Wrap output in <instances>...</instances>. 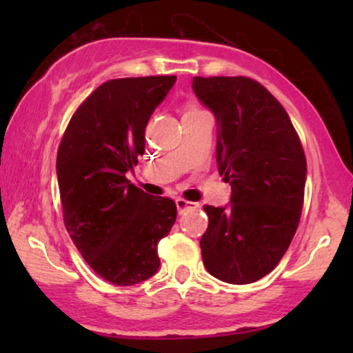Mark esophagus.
I'll return each mask as SVG.
<instances>
[{"label": "esophagus", "mask_w": 353, "mask_h": 353, "mask_svg": "<svg viewBox=\"0 0 353 353\" xmlns=\"http://www.w3.org/2000/svg\"><path fill=\"white\" fill-rule=\"evenodd\" d=\"M175 204H176V209H178V212H180V214H181V212H185L186 209H191V207L197 205L196 202H190V201L183 199V197H176Z\"/></svg>", "instance_id": "esophagus-1"}]
</instances>
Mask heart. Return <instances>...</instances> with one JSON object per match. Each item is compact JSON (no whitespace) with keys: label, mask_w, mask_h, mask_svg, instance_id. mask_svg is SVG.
Returning <instances> with one entry per match:
<instances>
[{"label":"heart","mask_w":353,"mask_h":353,"mask_svg":"<svg viewBox=\"0 0 353 353\" xmlns=\"http://www.w3.org/2000/svg\"><path fill=\"white\" fill-rule=\"evenodd\" d=\"M196 110H201V109H197V108H194V105H190V108H188V110L186 112H196ZM185 112V114H186Z\"/></svg>","instance_id":"heart-1"}]
</instances>
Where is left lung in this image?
<instances>
[{"mask_svg":"<svg viewBox=\"0 0 353 353\" xmlns=\"http://www.w3.org/2000/svg\"><path fill=\"white\" fill-rule=\"evenodd\" d=\"M192 90L216 119V165L231 185L228 205H204L201 238L212 276L249 284L276 267L296 234L307 161L291 119L248 77H194Z\"/></svg>","mask_w":353,"mask_h":353,"instance_id":"obj_1","label":"left lung"}]
</instances>
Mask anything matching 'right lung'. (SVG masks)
Segmentation results:
<instances>
[{
	"mask_svg": "<svg viewBox=\"0 0 353 353\" xmlns=\"http://www.w3.org/2000/svg\"><path fill=\"white\" fill-rule=\"evenodd\" d=\"M175 75L115 79L98 86L72 115L57 151L64 223L96 274L132 286L156 274L157 244L176 205L127 180L144 154V130Z\"/></svg>",
	"mask_w": 353,
	"mask_h": 353,
	"instance_id": "right-lung-1",
	"label": "right lung"
}]
</instances>
